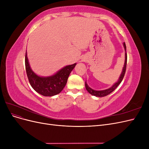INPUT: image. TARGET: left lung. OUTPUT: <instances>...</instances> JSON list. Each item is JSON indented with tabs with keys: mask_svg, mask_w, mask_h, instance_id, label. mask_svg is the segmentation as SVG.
Segmentation results:
<instances>
[{
	"mask_svg": "<svg viewBox=\"0 0 149 149\" xmlns=\"http://www.w3.org/2000/svg\"><path fill=\"white\" fill-rule=\"evenodd\" d=\"M123 46L124 48V50H125V61H124V65L123 66V70H122L121 74L119 76V78L118 80V81L116 83H115L111 87H110L109 88L106 89H104V90H100V91H97V90H94L92 88H90L89 86L88 85V84L86 83V81L85 82V87L86 89L88 91V92L91 94V95L96 96V97H104L106 96L108 94H111L112 91H114L115 89L120 84V83H121L123 79V78L124 76L125 73V70H126V65H127V53H126V46H125V43H123Z\"/></svg>",
	"mask_w": 149,
	"mask_h": 149,
	"instance_id": "left-lung-1",
	"label": "left lung"
}]
</instances>
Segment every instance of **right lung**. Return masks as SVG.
Segmentation results:
<instances>
[{
    "label": "right lung",
    "instance_id": "add662e5",
    "mask_svg": "<svg viewBox=\"0 0 149 149\" xmlns=\"http://www.w3.org/2000/svg\"><path fill=\"white\" fill-rule=\"evenodd\" d=\"M25 68L30 85L36 92L44 96H53L59 94L67 83L68 78L76 63L62 68L56 73L49 76H40L31 70L27 54H25Z\"/></svg>",
    "mask_w": 149,
    "mask_h": 149
}]
</instances>
